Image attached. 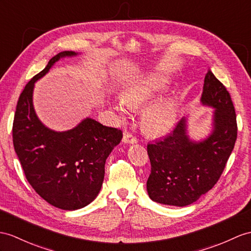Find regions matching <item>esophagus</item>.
I'll return each mask as SVG.
<instances>
[{
	"instance_id": "34e87169",
	"label": "esophagus",
	"mask_w": 251,
	"mask_h": 251,
	"mask_svg": "<svg viewBox=\"0 0 251 251\" xmlns=\"http://www.w3.org/2000/svg\"><path fill=\"white\" fill-rule=\"evenodd\" d=\"M122 142L126 143V144H136L137 143V139L135 136H133L131 133L129 132H126L124 134V137H122Z\"/></svg>"
}]
</instances>
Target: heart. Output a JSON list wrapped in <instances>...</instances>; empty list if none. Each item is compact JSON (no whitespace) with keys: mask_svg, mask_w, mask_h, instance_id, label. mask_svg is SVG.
Returning <instances> with one entry per match:
<instances>
[{"mask_svg":"<svg viewBox=\"0 0 251 251\" xmlns=\"http://www.w3.org/2000/svg\"><path fill=\"white\" fill-rule=\"evenodd\" d=\"M168 82L160 73L149 72L134 77L122 89V100L114 103V109L121 118L129 114V108H139L164 93ZM178 104L172 97L161 98L145 108L142 114V127L149 136L158 137L173 129Z\"/></svg>","mask_w":251,"mask_h":251,"instance_id":"heart-1","label":"heart"}]
</instances>
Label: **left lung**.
Here are the masks:
<instances>
[{
  "mask_svg": "<svg viewBox=\"0 0 251 251\" xmlns=\"http://www.w3.org/2000/svg\"><path fill=\"white\" fill-rule=\"evenodd\" d=\"M200 101L215 108L209 136L200 142L189 138L183 118L172 134L147 146L151 163L147 192L155 202L185 206L197 201L216 184L234 148L235 109L228 90L211 70L204 77Z\"/></svg>",
  "mask_w": 251,
  "mask_h": 251,
  "instance_id": "obj_1",
  "label": "left lung"
}]
</instances>
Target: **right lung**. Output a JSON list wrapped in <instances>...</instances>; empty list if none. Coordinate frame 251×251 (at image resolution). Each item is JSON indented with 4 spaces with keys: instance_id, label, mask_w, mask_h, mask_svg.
Segmentation results:
<instances>
[{
    "instance_id": "1",
    "label": "right lung",
    "mask_w": 251,
    "mask_h": 251,
    "mask_svg": "<svg viewBox=\"0 0 251 251\" xmlns=\"http://www.w3.org/2000/svg\"><path fill=\"white\" fill-rule=\"evenodd\" d=\"M60 52L24 87L17 103L13 142L28 183L41 198L58 209L75 211L86 206L99 194L105 161L122 139L121 130L86 118L71 130L56 132L37 117L33 90L60 58L75 56Z\"/></svg>"
}]
</instances>
